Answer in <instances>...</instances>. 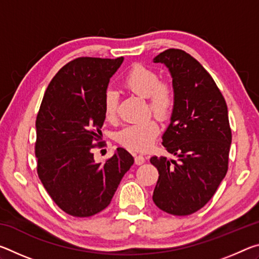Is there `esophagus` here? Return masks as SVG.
<instances>
[{
	"label": "esophagus",
	"instance_id": "esophagus-1",
	"mask_svg": "<svg viewBox=\"0 0 259 259\" xmlns=\"http://www.w3.org/2000/svg\"><path fill=\"white\" fill-rule=\"evenodd\" d=\"M145 162V157L143 155H136L135 156V163L137 165H142Z\"/></svg>",
	"mask_w": 259,
	"mask_h": 259
}]
</instances>
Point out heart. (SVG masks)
I'll return each instance as SVG.
<instances>
[{
	"mask_svg": "<svg viewBox=\"0 0 259 259\" xmlns=\"http://www.w3.org/2000/svg\"><path fill=\"white\" fill-rule=\"evenodd\" d=\"M124 85L131 93L148 100V111L161 120L168 119L175 105L174 89L168 83L160 82L155 71L143 65H135L126 74ZM120 95L114 88H107L104 93V112L107 119L116 116ZM160 134V125L155 120L124 126L117 134V142L133 151H146Z\"/></svg>",
	"mask_w": 259,
	"mask_h": 259,
	"instance_id": "1",
	"label": "heart"
}]
</instances>
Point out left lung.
Here are the masks:
<instances>
[{"label":"left lung","instance_id":"obj_1","mask_svg":"<svg viewBox=\"0 0 259 259\" xmlns=\"http://www.w3.org/2000/svg\"><path fill=\"white\" fill-rule=\"evenodd\" d=\"M153 63L163 64L172 78L175 105L162 145L177 157H151L159 171L153 201L165 212L186 216L207 204L227 172V105L210 74L185 51L165 50Z\"/></svg>","mask_w":259,"mask_h":259}]
</instances>
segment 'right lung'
Here are the masks:
<instances>
[{"label":"right lung","instance_id":"obj_1","mask_svg":"<svg viewBox=\"0 0 259 259\" xmlns=\"http://www.w3.org/2000/svg\"><path fill=\"white\" fill-rule=\"evenodd\" d=\"M123 57H82L52 78L36 117L37 174L51 199L74 217H90L111 203L134 157L116 148L105 163L91 150L105 121L104 93Z\"/></svg>","mask_w":259,"mask_h":259}]
</instances>
